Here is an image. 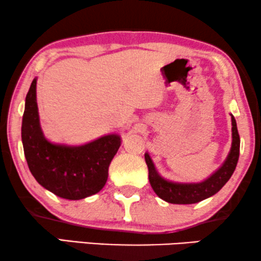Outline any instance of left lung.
Returning <instances> with one entry per match:
<instances>
[{
    "label": "left lung",
    "mask_w": 261,
    "mask_h": 261,
    "mask_svg": "<svg viewBox=\"0 0 261 261\" xmlns=\"http://www.w3.org/2000/svg\"><path fill=\"white\" fill-rule=\"evenodd\" d=\"M231 147L224 163L212 176L198 183H178L167 180L160 176L153 164L151 156L145 153V160L148 167V179L158 197L172 204H194L212 197L219 192L234 173L240 153V137L238 133L237 121L231 115Z\"/></svg>",
    "instance_id": "obj_1"
}]
</instances>
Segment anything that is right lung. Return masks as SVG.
<instances>
[{
	"mask_svg": "<svg viewBox=\"0 0 261 261\" xmlns=\"http://www.w3.org/2000/svg\"><path fill=\"white\" fill-rule=\"evenodd\" d=\"M24 156L41 187L77 201L97 194L108 179L110 163L121 146L119 134H107L80 146L55 144L45 138L39 119L37 78L26 96L21 126Z\"/></svg>",
	"mask_w": 261,
	"mask_h": 261,
	"instance_id": "right-lung-1",
	"label": "right lung"
}]
</instances>
